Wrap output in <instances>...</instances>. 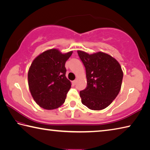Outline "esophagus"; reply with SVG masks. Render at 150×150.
I'll return each mask as SVG.
<instances>
[{
    "mask_svg": "<svg viewBox=\"0 0 150 150\" xmlns=\"http://www.w3.org/2000/svg\"><path fill=\"white\" fill-rule=\"evenodd\" d=\"M76 82H77V81H76V80H74V81H72V83L73 85H74V86H75V85L76 84Z\"/></svg>",
    "mask_w": 150,
    "mask_h": 150,
    "instance_id": "34e87169",
    "label": "esophagus"
}]
</instances>
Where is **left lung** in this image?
<instances>
[{"mask_svg": "<svg viewBox=\"0 0 150 150\" xmlns=\"http://www.w3.org/2000/svg\"><path fill=\"white\" fill-rule=\"evenodd\" d=\"M86 68L87 87L80 92L81 103L90 110H100L112 103L120 93L123 73L118 61L107 53L89 54L78 50Z\"/></svg>", "mask_w": 150, "mask_h": 150, "instance_id": "1", "label": "left lung"}]
</instances>
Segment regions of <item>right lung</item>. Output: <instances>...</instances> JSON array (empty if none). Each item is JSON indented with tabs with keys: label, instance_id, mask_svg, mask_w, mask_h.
Instances as JSON below:
<instances>
[{
	"label": "right lung",
	"instance_id": "1",
	"mask_svg": "<svg viewBox=\"0 0 150 150\" xmlns=\"http://www.w3.org/2000/svg\"><path fill=\"white\" fill-rule=\"evenodd\" d=\"M72 51L62 53L51 49L34 59L28 72V84L33 99L41 108L53 110L60 107L71 87L66 77L65 63Z\"/></svg>",
	"mask_w": 150,
	"mask_h": 150
}]
</instances>
